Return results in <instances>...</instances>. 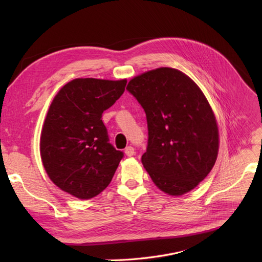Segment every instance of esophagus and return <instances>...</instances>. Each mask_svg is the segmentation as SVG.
<instances>
[{"instance_id": "34e87169", "label": "esophagus", "mask_w": 262, "mask_h": 262, "mask_svg": "<svg viewBox=\"0 0 262 262\" xmlns=\"http://www.w3.org/2000/svg\"><path fill=\"white\" fill-rule=\"evenodd\" d=\"M124 153L126 156H133L136 155V152H134V148L132 146H126L124 149Z\"/></svg>"}]
</instances>
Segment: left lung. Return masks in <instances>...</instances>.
I'll return each instance as SVG.
<instances>
[{"instance_id": "left-lung-1", "label": "left lung", "mask_w": 262, "mask_h": 262, "mask_svg": "<svg viewBox=\"0 0 262 262\" xmlns=\"http://www.w3.org/2000/svg\"><path fill=\"white\" fill-rule=\"evenodd\" d=\"M126 90L146 114L148 143L141 161L149 177L169 195L191 191L209 175L220 147L216 118L203 92L172 68L134 76Z\"/></svg>"}]
</instances>
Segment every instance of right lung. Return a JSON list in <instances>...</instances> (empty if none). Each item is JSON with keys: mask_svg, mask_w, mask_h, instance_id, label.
<instances>
[{"mask_svg": "<svg viewBox=\"0 0 262 262\" xmlns=\"http://www.w3.org/2000/svg\"><path fill=\"white\" fill-rule=\"evenodd\" d=\"M126 80L74 78L51 101L40 134V156L53 184L77 199L98 195L123 153L108 143L101 120L124 92Z\"/></svg>", "mask_w": 262, "mask_h": 262, "instance_id": "1", "label": "right lung"}]
</instances>
